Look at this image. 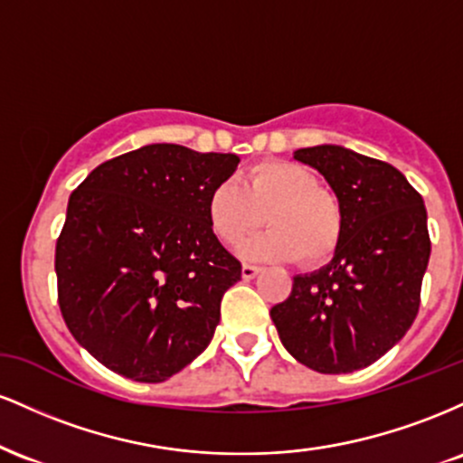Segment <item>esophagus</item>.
Segmentation results:
<instances>
[{"instance_id": "1", "label": "esophagus", "mask_w": 463, "mask_h": 463, "mask_svg": "<svg viewBox=\"0 0 463 463\" xmlns=\"http://www.w3.org/2000/svg\"><path fill=\"white\" fill-rule=\"evenodd\" d=\"M259 272H261V268H259V265H250V263L241 265V279L243 280H252Z\"/></svg>"}]
</instances>
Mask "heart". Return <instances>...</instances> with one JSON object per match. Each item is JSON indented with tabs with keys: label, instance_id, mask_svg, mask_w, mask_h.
Listing matches in <instances>:
<instances>
[{
	"label": "heart",
	"instance_id": "b5f03b06",
	"mask_svg": "<svg viewBox=\"0 0 463 463\" xmlns=\"http://www.w3.org/2000/svg\"><path fill=\"white\" fill-rule=\"evenodd\" d=\"M206 220L226 246H239L263 222L272 231L243 243L254 261L328 263L344 237V209L333 191L320 187L313 169L291 161H261L243 172L241 187L222 180L209 191Z\"/></svg>",
	"mask_w": 463,
	"mask_h": 463
}]
</instances>
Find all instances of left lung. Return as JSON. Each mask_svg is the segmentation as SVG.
I'll return each instance as SVG.
<instances>
[{"label": "left lung", "instance_id": "left-lung-1", "mask_svg": "<svg viewBox=\"0 0 463 463\" xmlns=\"http://www.w3.org/2000/svg\"><path fill=\"white\" fill-rule=\"evenodd\" d=\"M326 178L344 209L333 261L294 276L269 316L296 361L322 374L368 368L418 316L431 239L422 195L390 163L342 146L294 152Z\"/></svg>", "mask_w": 463, "mask_h": 463}]
</instances>
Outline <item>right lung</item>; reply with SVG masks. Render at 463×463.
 Returning <instances> with one entry per match:
<instances>
[{
  "instance_id": "obj_1",
  "label": "right lung",
  "mask_w": 463,
  "mask_h": 463,
  "mask_svg": "<svg viewBox=\"0 0 463 463\" xmlns=\"http://www.w3.org/2000/svg\"><path fill=\"white\" fill-rule=\"evenodd\" d=\"M237 154L152 143L93 169L56 241L58 305L80 346L139 383H161L213 339L241 263L206 220Z\"/></svg>"
}]
</instances>
